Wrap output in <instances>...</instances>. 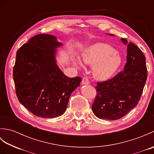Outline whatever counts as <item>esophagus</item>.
<instances>
[{"label":"esophagus","instance_id":"esophagus-1","mask_svg":"<svg viewBox=\"0 0 154 154\" xmlns=\"http://www.w3.org/2000/svg\"><path fill=\"white\" fill-rule=\"evenodd\" d=\"M82 85H89V81L87 79V77H84L82 79Z\"/></svg>","mask_w":154,"mask_h":154}]
</instances>
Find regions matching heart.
<instances>
[{
  "label": "heart",
  "instance_id": "heart-1",
  "mask_svg": "<svg viewBox=\"0 0 154 154\" xmlns=\"http://www.w3.org/2000/svg\"><path fill=\"white\" fill-rule=\"evenodd\" d=\"M83 61L85 64L94 65L93 74L99 80L109 79L116 73L122 63L119 53L110 45L99 43L86 48L82 54ZM72 62L77 67H82L83 63L79 59L73 58Z\"/></svg>",
  "mask_w": 154,
  "mask_h": 154
}]
</instances>
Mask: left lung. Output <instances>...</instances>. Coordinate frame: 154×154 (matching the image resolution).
Here are the masks:
<instances>
[{
  "mask_svg": "<svg viewBox=\"0 0 154 154\" xmlns=\"http://www.w3.org/2000/svg\"><path fill=\"white\" fill-rule=\"evenodd\" d=\"M121 41L127 45L124 71L112 79L98 83L95 87L97 97L92 110L100 119L115 120L125 116L138 104L146 82L148 72L143 52L126 39L121 38Z\"/></svg>",
  "mask_w": 154,
  "mask_h": 154,
  "instance_id": "obj_1",
  "label": "left lung"
}]
</instances>
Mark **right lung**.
<instances>
[{"label":"right lung","mask_w":154,"mask_h":154,"mask_svg":"<svg viewBox=\"0 0 154 154\" xmlns=\"http://www.w3.org/2000/svg\"><path fill=\"white\" fill-rule=\"evenodd\" d=\"M63 44L50 34L32 37L16 52L13 69L18 100L34 115L52 119L67 109L71 93L81 78L64 75L56 61L57 48Z\"/></svg>","instance_id":"right-lung-1"}]
</instances>
